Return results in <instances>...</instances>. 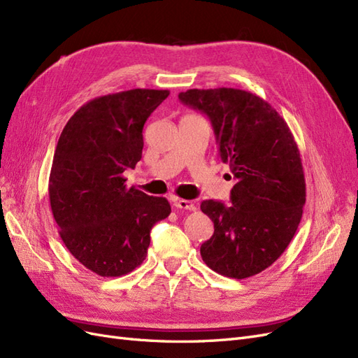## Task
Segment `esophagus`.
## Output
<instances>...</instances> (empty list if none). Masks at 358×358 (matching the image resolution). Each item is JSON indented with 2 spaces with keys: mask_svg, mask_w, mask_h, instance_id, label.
I'll list each match as a JSON object with an SVG mask.
<instances>
[{
  "mask_svg": "<svg viewBox=\"0 0 358 358\" xmlns=\"http://www.w3.org/2000/svg\"><path fill=\"white\" fill-rule=\"evenodd\" d=\"M173 206L178 209H185V210H196L197 204L191 200H183V199H173Z\"/></svg>",
  "mask_w": 358,
  "mask_h": 358,
  "instance_id": "1",
  "label": "esophagus"
}]
</instances>
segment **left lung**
Segmentation results:
<instances>
[{"label":"left lung","instance_id":"8db88e82","mask_svg":"<svg viewBox=\"0 0 358 358\" xmlns=\"http://www.w3.org/2000/svg\"><path fill=\"white\" fill-rule=\"evenodd\" d=\"M179 100L209 117L236 179L231 206H200L215 229L200 248L203 262L227 278L254 276L282 255L301 220L306 183L294 137L272 106L248 91L188 90Z\"/></svg>","mask_w":358,"mask_h":358}]
</instances>
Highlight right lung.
Instances as JSON below:
<instances>
[{
	"instance_id": "add662e5",
	"label": "right lung",
	"mask_w": 358,
	"mask_h": 358,
	"mask_svg": "<svg viewBox=\"0 0 358 358\" xmlns=\"http://www.w3.org/2000/svg\"><path fill=\"white\" fill-rule=\"evenodd\" d=\"M169 91L129 90L83 104L53 155L49 200L59 236L91 272L115 278L143 263L152 227L171 212L164 197L127 188L122 173L142 158L146 119Z\"/></svg>"
}]
</instances>
